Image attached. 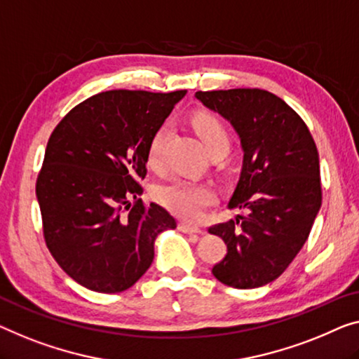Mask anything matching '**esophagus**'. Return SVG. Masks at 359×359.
<instances>
[{
    "mask_svg": "<svg viewBox=\"0 0 359 359\" xmlns=\"http://www.w3.org/2000/svg\"><path fill=\"white\" fill-rule=\"evenodd\" d=\"M179 231H182L184 233H203V231L198 226H194L190 222H180L179 224Z\"/></svg>",
    "mask_w": 359,
    "mask_h": 359,
    "instance_id": "esophagus-1",
    "label": "esophagus"
}]
</instances>
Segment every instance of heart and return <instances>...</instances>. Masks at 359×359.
<instances>
[{
	"instance_id": "b5f03b06",
	"label": "heart",
	"mask_w": 359,
	"mask_h": 359,
	"mask_svg": "<svg viewBox=\"0 0 359 359\" xmlns=\"http://www.w3.org/2000/svg\"><path fill=\"white\" fill-rule=\"evenodd\" d=\"M191 126H194L196 135L200 137L203 145H205L206 151H211V149L219 147L229 149L231 135H229L226 126L222 124L219 117L210 114V112H198L191 117ZM168 133V127H159L148 143L147 163L151 169L161 168ZM154 196L170 212L185 219H196L208 206L212 205L214 200H216V191L210 184L187 179H174L168 184L159 185L154 191Z\"/></svg>"
}]
</instances>
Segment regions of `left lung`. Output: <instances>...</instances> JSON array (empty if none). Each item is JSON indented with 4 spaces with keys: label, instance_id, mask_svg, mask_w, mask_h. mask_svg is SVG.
Returning a JSON list of instances; mask_svg holds the SVG:
<instances>
[{
    "label": "left lung",
    "instance_id": "left-lung-1",
    "mask_svg": "<svg viewBox=\"0 0 359 359\" xmlns=\"http://www.w3.org/2000/svg\"><path fill=\"white\" fill-rule=\"evenodd\" d=\"M237 132L243 149L229 208L247 211L210 227L227 245L212 267L224 285L258 288L276 280L308 240L323 190L319 154L306 124L285 101L259 88L196 92Z\"/></svg>",
    "mask_w": 359,
    "mask_h": 359
}]
</instances>
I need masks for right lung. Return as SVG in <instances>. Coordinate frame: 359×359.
<instances>
[{
  "label": "right lung",
  "mask_w": 359,
  "mask_h": 359,
  "mask_svg": "<svg viewBox=\"0 0 359 359\" xmlns=\"http://www.w3.org/2000/svg\"><path fill=\"white\" fill-rule=\"evenodd\" d=\"M187 90H109L87 98L53 130L36 179L46 247L88 290L119 293L148 271L154 240L177 222L143 205L147 151Z\"/></svg>",
  "instance_id": "right-lung-1"
}]
</instances>
